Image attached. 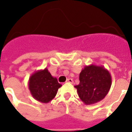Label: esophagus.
Returning a JSON list of instances; mask_svg holds the SVG:
<instances>
[{
  "instance_id": "esophagus-1",
  "label": "esophagus",
  "mask_w": 132,
  "mask_h": 132,
  "mask_svg": "<svg viewBox=\"0 0 132 132\" xmlns=\"http://www.w3.org/2000/svg\"><path fill=\"white\" fill-rule=\"evenodd\" d=\"M66 83H70V84H73V80L72 79H68L66 81Z\"/></svg>"
}]
</instances>
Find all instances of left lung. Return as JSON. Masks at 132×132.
Instances as JSON below:
<instances>
[{
  "mask_svg": "<svg viewBox=\"0 0 132 132\" xmlns=\"http://www.w3.org/2000/svg\"><path fill=\"white\" fill-rule=\"evenodd\" d=\"M79 84L77 88L79 98L86 105L99 102L108 93L112 85V77L103 66H86L79 74Z\"/></svg>",
  "mask_w": 132,
  "mask_h": 132,
  "instance_id": "obj_1",
  "label": "left lung"
}]
</instances>
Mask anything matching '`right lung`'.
I'll use <instances>...</instances> for the list:
<instances>
[{
  "mask_svg": "<svg viewBox=\"0 0 132 132\" xmlns=\"http://www.w3.org/2000/svg\"><path fill=\"white\" fill-rule=\"evenodd\" d=\"M28 86L32 96L43 103H48L53 100L58 89L62 86L46 68L34 72L29 77Z\"/></svg>",
  "mask_w": 132,
  "mask_h": 132,
  "instance_id": "obj_1",
  "label": "right lung"
}]
</instances>
